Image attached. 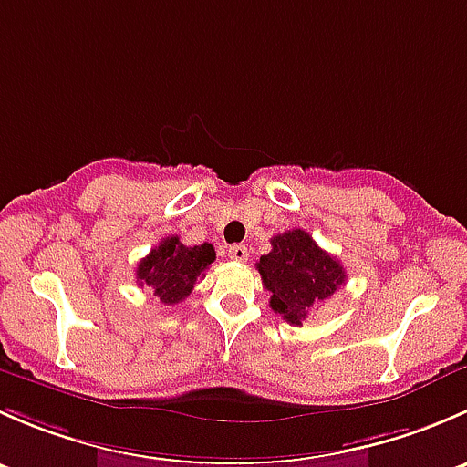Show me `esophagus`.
I'll use <instances>...</instances> for the list:
<instances>
[{"instance_id": "esophagus-1", "label": "esophagus", "mask_w": 467, "mask_h": 467, "mask_svg": "<svg viewBox=\"0 0 467 467\" xmlns=\"http://www.w3.org/2000/svg\"><path fill=\"white\" fill-rule=\"evenodd\" d=\"M248 248L242 246V244H234V246L228 248V257L234 262H246L248 260Z\"/></svg>"}]
</instances>
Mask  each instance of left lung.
<instances>
[{
  "instance_id": "1",
  "label": "left lung",
  "mask_w": 467,
  "mask_h": 467,
  "mask_svg": "<svg viewBox=\"0 0 467 467\" xmlns=\"http://www.w3.org/2000/svg\"><path fill=\"white\" fill-rule=\"evenodd\" d=\"M271 309L286 323L303 325L314 307L346 285V268L325 253L305 230H286L271 239V253L257 262Z\"/></svg>"
}]
</instances>
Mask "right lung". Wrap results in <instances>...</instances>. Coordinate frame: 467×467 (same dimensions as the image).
<instances>
[{"label":"right lung","mask_w":467,"mask_h":467,"mask_svg":"<svg viewBox=\"0 0 467 467\" xmlns=\"http://www.w3.org/2000/svg\"><path fill=\"white\" fill-rule=\"evenodd\" d=\"M212 244L185 246L178 237H164L138 264V285L149 286L164 305H178L192 294L196 280L214 262Z\"/></svg>","instance_id":"right-lung-1"}]
</instances>
